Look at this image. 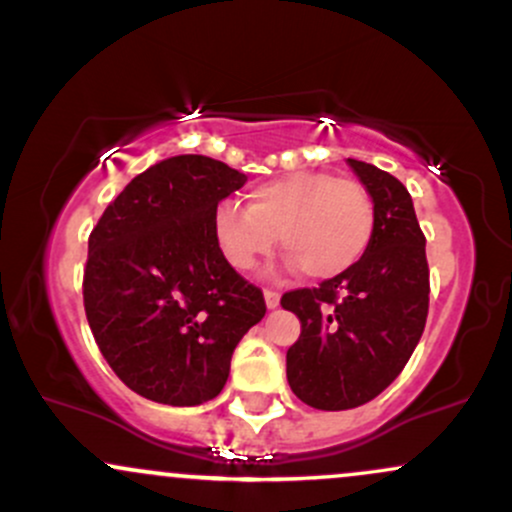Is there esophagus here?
<instances>
[{"label": "esophagus", "mask_w": 512, "mask_h": 512, "mask_svg": "<svg viewBox=\"0 0 512 512\" xmlns=\"http://www.w3.org/2000/svg\"><path fill=\"white\" fill-rule=\"evenodd\" d=\"M263 298H266L268 310H273V307L280 305V295L276 293V290H263Z\"/></svg>", "instance_id": "obj_1"}]
</instances>
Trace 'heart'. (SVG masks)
Masks as SVG:
<instances>
[{
    "label": "heart",
    "instance_id": "obj_1",
    "mask_svg": "<svg viewBox=\"0 0 512 512\" xmlns=\"http://www.w3.org/2000/svg\"><path fill=\"white\" fill-rule=\"evenodd\" d=\"M214 241L236 271H251L283 244L307 278H337L371 246L376 207L359 180L298 170L256 185L249 207L222 200L214 210Z\"/></svg>",
    "mask_w": 512,
    "mask_h": 512
}]
</instances>
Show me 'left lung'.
<instances>
[{"label": "left lung", "instance_id": "8db88e82", "mask_svg": "<svg viewBox=\"0 0 512 512\" xmlns=\"http://www.w3.org/2000/svg\"><path fill=\"white\" fill-rule=\"evenodd\" d=\"M376 207L368 251L344 276L280 298L300 320L288 349V383L317 410L359 408L398 378L430 310L425 234L410 192L371 163L346 161Z\"/></svg>", "mask_w": 512, "mask_h": 512}]
</instances>
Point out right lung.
Wrapping results in <instances>:
<instances>
[{"label":"right lung","instance_id":"add662e5","mask_svg":"<svg viewBox=\"0 0 512 512\" xmlns=\"http://www.w3.org/2000/svg\"><path fill=\"white\" fill-rule=\"evenodd\" d=\"M244 183L214 158H166L109 202L87 241L82 300L95 342L153 403L217 398L236 344L266 315L261 288L214 241V210Z\"/></svg>","mask_w":512,"mask_h":512}]
</instances>
